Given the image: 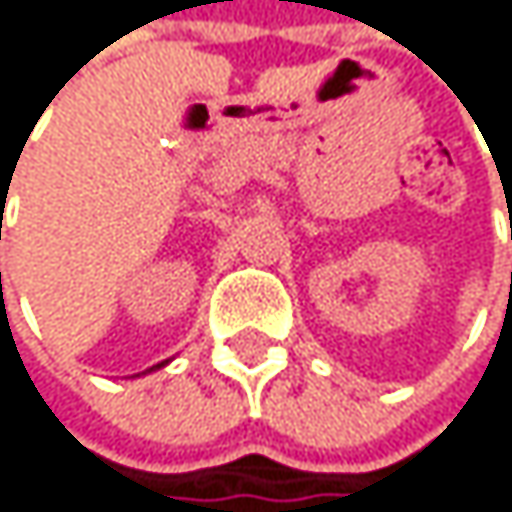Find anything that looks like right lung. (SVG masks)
Here are the masks:
<instances>
[{
  "mask_svg": "<svg viewBox=\"0 0 512 512\" xmlns=\"http://www.w3.org/2000/svg\"><path fill=\"white\" fill-rule=\"evenodd\" d=\"M159 365H162V362H159ZM159 365H153V368H159ZM153 368H150V371H153Z\"/></svg>",
  "mask_w": 512,
  "mask_h": 512,
  "instance_id": "1",
  "label": "right lung"
}]
</instances>
